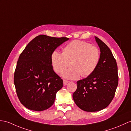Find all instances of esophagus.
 Segmentation results:
<instances>
[{
  "instance_id": "obj_1",
  "label": "esophagus",
  "mask_w": 131,
  "mask_h": 131,
  "mask_svg": "<svg viewBox=\"0 0 131 131\" xmlns=\"http://www.w3.org/2000/svg\"><path fill=\"white\" fill-rule=\"evenodd\" d=\"M63 85H67V84L69 83V81L67 80H65V79H63Z\"/></svg>"
}]
</instances>
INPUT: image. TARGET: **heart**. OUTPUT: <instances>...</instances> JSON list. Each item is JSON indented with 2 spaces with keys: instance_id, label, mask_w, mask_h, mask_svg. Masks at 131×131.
Listing matches in <instances>:
<instances>
[{
  "instance_id": "1",
  "label": "heart",
  "mask_w": 131,
  "mask_h": 131,
  "mask_svg": "<svg viewBox=\"0 0 131 131\" xmlns=\"http://www.w3.org/2000/svg\"><path fill=\"white\" fill-rule=\"evenodd\" d=\"M100 58V51L96 47L86 42L74 40L63 48V52H53L51 62L57 73L62 72L71 65L72 67L63 72V76L73 79L80 75L85 78L92 74L99 64Z\"/></svg>"
}]
</instances>
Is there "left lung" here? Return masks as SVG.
<instances>
[{
  "mask_svg": "<svg viewBox=\"0 0 131 131\" xmlns=\"http://www.w3.org/2000/svg\"><path fill=\"white\" fill-rule=\"evenodd\" d=\"M100 50L99 64L92 74L77 81L72 97L82 110L96 112L107 107L114 98L118 84V67L110 48L95 37Z\"/></svg>",
  "mask_w": 131,
  "mask_h": 131,
  "instance_id": "8db88e82",
  "label": "left lung"
}]
</instances>
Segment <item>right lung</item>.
<instances>
[{
  "instance_id": "add662e5",
  "label": "right lung",
  "mask_w": 131,
  "mask_h": 131,
  "mask_svg": "<svg viewBox=\"0 0 131 131\" xmlns=\"http://www.w3.org/2000/svg\"><path fill=\"white\" fill-rule=\"evenodd\" d=\"M67 37L39 35L20 53L14 71V83L20 103L30 110L42 111L53 105L63 80L53 70L51 56Z\"/></svg>"
}]
</instances>
